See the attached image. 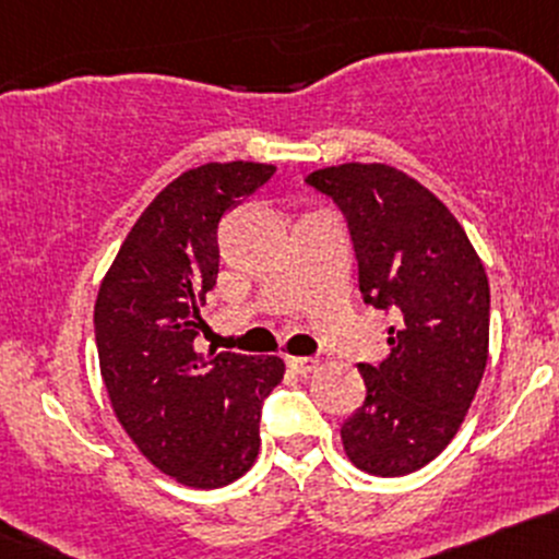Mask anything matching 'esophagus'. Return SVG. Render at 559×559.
I'll list each match as a JSON object with an SVG mask.
<instances>
[{
    "label": "esophagus",
    "instance_id": "obj_1",
    "mask_svg": "<svg viewBox=\"0 0 559 559\" xmlns=\"http://www.w3.org/2000/svg\"><path fill=\"white\" fill-rule=\"evenodd\" d=\"M286 364H289V369L294 373H299V377H308V373L316 371V366H318L316 358H289Z\"/></svg>",
    "mask_w": 559,
    "mask_h": 559
}]
</instances>
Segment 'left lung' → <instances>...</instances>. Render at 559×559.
<instances>
[{
  "mask_svg": "<svg viewBox=\"0 0 559 559\" xmlns=\"http://www.w3.org/2000/svg\"><path fill=\"white\" fill-rule=\"evenodd\" d=\"M308 186L345 214L366 302L401 318L388 358L358 366L366 401L342 445L369 475H408L451 443L486 371V267L449 206L390 164L316 169Z\"/></svg>",
  "mask_w": 559,
  "mask_h": 559,
  "instance_id": "8db88e82",
  "label": "left lung"
}]
</instances>
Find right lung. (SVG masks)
Listing matches in <instances>:
<instances>
[{
	"label": "right lung",
	"mask_w": 559,
	"mask_h": 559,
	"mask_svg": "<svg viewBox=\"0 0 559 559\" xmlns=\"http://www.w3.org/2000/svg\"><path fill=\"white\" fill-rule=\"evenodd\" d=\"M273 171L254 162L182 171L140 214L97 292L110 408L153 467L190 488H223L251 469L262 401L286 371L278 355L195 349L217 284L219 219Z\"/></svg>",
	"instance_id": "1"
}]
</instances>
